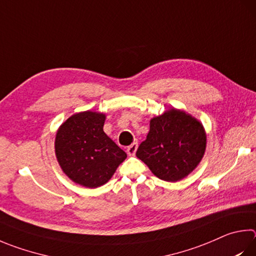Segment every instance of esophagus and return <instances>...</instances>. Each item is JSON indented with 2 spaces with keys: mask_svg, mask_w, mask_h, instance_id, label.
I'll list each match as a JSON object with an SVG mask.
<instances>
[{
  "mask_svg": "<svg viewBox=\"0 0 256 256\" xmlns=\"http://www.w3.org/2000/svg\"><path fill=\"white\" fill-rule=\"evenodd\" d=\"M136 148H138V142L132 143L131 146H128V150H126L128 154V156H134V154H136Z\"/></svg>",
  "mask_w": 256,
  "mask_h": 256,
  "instance_id": "1",
  "label": "esophagus"
}]
</instances>
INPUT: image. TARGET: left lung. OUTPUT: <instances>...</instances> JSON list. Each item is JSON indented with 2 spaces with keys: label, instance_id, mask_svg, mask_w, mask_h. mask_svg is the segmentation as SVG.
<instances>
[{
  "label": "left lung",
  "instance_id": "left-lung-1",
  "mask_svg": "<svg viewBox=\"0 0 256 256\" xmlns=\"http://www.w3.org/2000/svg\"><path fill=\"white\" fill-rule=\"evenodd\" d=\"M206 148L202 125L182 110H170L152 118L136 156L164 181L181 180L196 168Z\"/></svg>",
  "mask_w": 256,
  "mask_h": 256
}]
</instances>
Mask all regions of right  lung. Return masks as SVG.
<instances>
[{"instance_id": "1", "label": "right lung", "mask_w": 256, "mask_h": 256, "mask_svg": "<svg viewBox=\"0 0 256 256\" xmlns=\"http://www.w3.org/2000/svg\"><path fill=\"white\" fill-rule=\"evenodd\" d=\"M105 115L82 112L69 118L56 136V156L76 184L96 188L112 178L126 153L103 131Z\"/></svg>"}]
</instances>
